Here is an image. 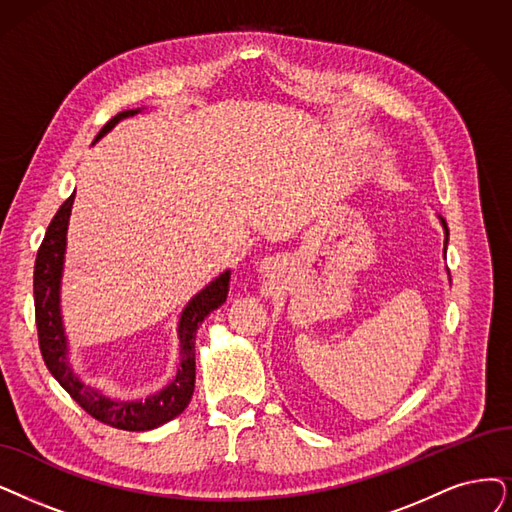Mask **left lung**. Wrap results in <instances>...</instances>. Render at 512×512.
<instances>
[{
    "label": "left lung",
    "mask_w": 512,
    "mask_h": 512,
    "mask_svg": "<svg viewBox=\"0 0 512 512\" xmlns=\"http://www.w3.org/2000/svg\"><path fill=\"white\" fill-rule=\"evenodd\" d=\"M441 222H443V229H445V245H447V237H449V233H447V224H445V220L441 218Z\"/></svg>",
    "instance_id": "left-lung-1"
}]
</instances>
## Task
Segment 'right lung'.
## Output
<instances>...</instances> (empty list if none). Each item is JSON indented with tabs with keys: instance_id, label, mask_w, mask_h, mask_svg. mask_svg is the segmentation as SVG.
Segmentation results:
<instances>
[{
	"instance_id": "add662e5",
	"label": "right lung",
	"mask_w": 512,
	"mask_h": 512,
	"mask_svg": "<svg viewBox=\"0 0 512 512\" xmlns=\"http://www.w3.org/2000/svg\"><path fill=\"white\" fill-rule=\"evenodd\" d=\"M138 109L121 111L109 119L96 140L105 136L115 124L130 115H136ZM75 193L58 208L52 222L48 224L46 237L39 245L35 258L33 273V296H35V323L39 351L48 365L50 374L58 384L79 403L81 410H86L92 418L105 422L121 431H151L161 424L170 422L178 414L185 412L193 391H195V334L201 321L206 319L214 309L227 300L229 279L227 271L212 281L206 290H201L180 317L178 336H180V367L176 378L163 388L159 395H153L145 401H113L98 393L96 388L81 382L67 363V338L60 319V275H63L65 245H67V227L73 208Z\"/></svg>"
}]
</instances>
